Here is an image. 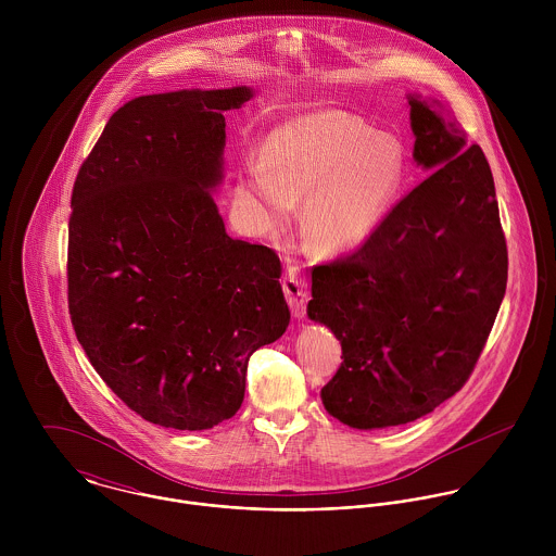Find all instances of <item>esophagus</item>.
I'll return each instance as SVG.
<instances>
[{
    "label": "esophagus",
    "instance_id": "1",
    "mask_svg": "<svg viewBox=\"0 0 556 556\" xmlns=\"http://www.w3.org/2000/svg\"><path fill=\"white\" fill-rule=\"evenodd\" d=\"M285 298L289 302V308L295 318L306 317V304H308V285L300 267H289L287 276L282 280Z\"/></svg>",
    "mask_w": 556,
    "mask_h": 556
}]
</instances>
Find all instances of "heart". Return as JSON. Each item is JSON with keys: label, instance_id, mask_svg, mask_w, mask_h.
Wrapping results in <instances>:
<instances>
[{"label": "heart", "instance_id": "1", "mask_svg": "<svg viewBox=\"0 0 556 556\" xmlns=\"http://www.w3.org/2000/svg\"><path fill=\"white\" fill-rule=\"evenodd\" d=\"M408 181L406 150L344 111H315L276 126L263 159L241 164L239 197L269 231L291 225L304 201L302 233L318 254H344L377 233Z\"/></svg>", "mask_w": 556, "mask_h": 556}]
</instances>
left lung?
I'll return each instance as SVG.
<instances>
[{
    "mask_svg": "<svg viewBox=\"0 0 556 556\" xmlns=\"http://www.w3.org/2000/svg\"><path fill=\"white\" fill-rule=\"evenodd\" d=\"M413 160L430 175L359 250L313 271L308 318L342 346L329 415L375 430L415 421L476 368L507 285L490 164L437 100L408 93Z\"/></svg>",
    "mask_w": 556,
    "mask_h": 556,
    "instance_id": "left-lung-1",
    "label": "left lung"
}]
</instances>
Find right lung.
I'll use <instances>...</instances> for the list:
<instances>
[{
  "instance_id": "add662e5",
  "label": "right lung",
  "mask_w": 556,
  "mask_h": 556,
  "mask_svg": "<svg viewBox=\"0 0 556 556\" xmlns=\"http://www.w3.org/2000/svg\"><path fill=\"white\" fill-rule=\"evenodd\" d=\"M254 91L139 96L80 164L68 308L102 381L143 419L207 430L238 413L250 355L291 320L274 250L229 238L212 190L225 113Z\"/></svg>"
}]
</instances>
